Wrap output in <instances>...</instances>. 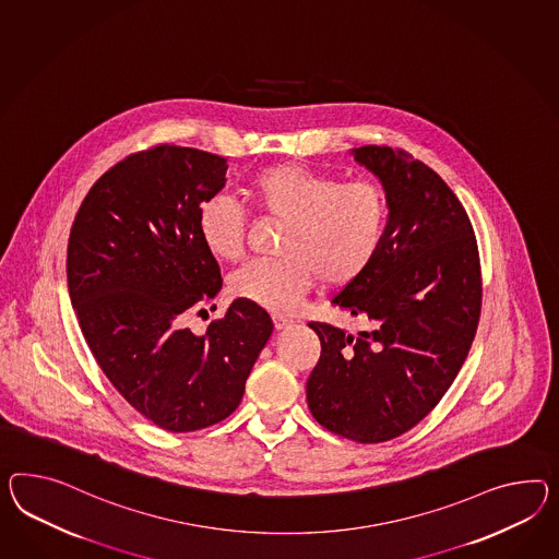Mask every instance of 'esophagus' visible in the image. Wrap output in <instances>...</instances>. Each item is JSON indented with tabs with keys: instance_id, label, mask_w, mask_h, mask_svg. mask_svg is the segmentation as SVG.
<instances>
[{
	"instance_id": "1",
	"label": "esophagus",
	"mask_w": 559,
	"mask_h": 559,
	"mask_svg": "<svg viewBox=\"0 0 559 559\" xmlns=\"http://www.w3.org/2000/svg\"><path fill=\"white\" fill-rule=\"evenodd\" d=\"M272 318H273V326H275V330L287 329V326H289V324H292V322H294V320H292V318H289V316L273 314Z\"/></svg>"
}]
</instances>
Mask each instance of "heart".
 I'll list each match as a JSON object with an SVG mask.
<instances>
[{
    "mask_svg": "<svg viewBox=\"0 0 559 559\" xmlns=\"http://www.w3.org/2000/svg\"><path fill=\"white\" fill-rule=\"evenodd\" d=\"M249 197L263 215L286 221L282 258L249 261L229 286L267 310H292L318 277L326 286L355 282L385 241L389 204L371 180L343 182L300 164H275L251 178ZM199 235L211 255L237 261L247 237L243 209L227 194L211 197L199 211Z\"/></svg>",
    "mask_w": 559,
    "mask_h": 559,
    "instance_id": "1",
    "label": "heart"
}]
</instances>
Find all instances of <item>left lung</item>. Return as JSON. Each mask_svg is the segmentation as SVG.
<instances>
[{"label": "left lung", "instance_id": "8db88e82", "mask_svg": "<svg viewBox=\"0 0 559 559\" xmlns=\"http://www.w3.org/2000/svg\"><path fill=\"white\" fill-rule=\"evenodd\" d=\"M350 154L385 188V241L332 300L369 329L310 322L322 353L306 397L326 430L379 444L412 430L454 383L478 326L483 280L471 218L438 174L386 145Z\"/></svg>", "mask_w": 559, "mask_h": 559}]
</instances>
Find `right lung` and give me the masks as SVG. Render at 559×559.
I'll use <instances>...</instances> for the list:
<instances>
[{"label": "right lung", "mask_w": 559, "mask_h": 559, "mask_svg": "<svg viewBox=\"0 0 559 559\" xmlns=\"http://www.w3.org/2000/svg\"><path fill=\"white\" fill-rule=\"evenodd\" d=\"M227 159L162 144L100 176L72 223L67 280L86 344L131 407L168 431L209 428L243 400L270 341V314L233 301L204 334L187 316L223 287L199 211L225 187Z\"/></svg>", "instance_id": "obj_1"}]
</instances>
